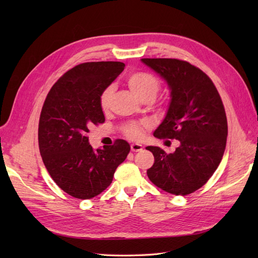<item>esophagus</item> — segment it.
<instances>
[{"mask_svg": "<svg viewBox=\"0 0 258 258\" xmlns=\"http://www.w3.org/2000/svg\"><path fill=\"white\" fill-rule=\"evenodd\" d=\"M130 147H131V151L132 152H140V151L143 150V145L142 144H139V143L131 144Z\"/></svg>", "mask_w": 258, "mask_h": 258, "instance_id": "1", "label": "esophagus"}]
</instances>
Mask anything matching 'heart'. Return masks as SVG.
I'll list each match as a JSON object with an SVG mask.
<instances>
[{"instance_id":"obj_1","label":"heart","mask_w":258,"mask_h":258,"mask_svg":"<svg viewBox=\"0 0 258 258\" xmlns=\"http://www.w3.org/2000/svg\"><path fill=\"white\" fill-rule=\"evenodd\" d=\"M127 85L130 90L141 100L152 99L155 97L160 89V83L156 77L146 72H135L127 77ZM114 93L113 86H108L100 95V107L101 110L106 112L110 107L111 100ZM147 126L145 121H129L123 126V134L131 140L141 139L143 130Z\"/></svg>"}]
</instances>
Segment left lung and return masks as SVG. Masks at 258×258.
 <instances>
[{
	"label": "left lung",
	"mask_w": 258,
	"mask_h": 258,
	"mask_svg": "<svg viewBox=\"0 0 258 258\" xmlns=\"http://www.w3.org/2000/svg\"><path fill=\"white\" fill-rule=\"evenodd\" d=\"M141 61L170 89L167 114L154 137L179 142L170 154L157 146L146 147L155 158L147 176L162 190L186 196L204 186L222 161L228 134L222 99L210 77L188 62L165 58Z\"/></svg>",
	"instance_id": "8db88e82"
}]
</instances>
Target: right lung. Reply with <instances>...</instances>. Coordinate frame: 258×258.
<instances>
[{
	"mask_svg": "<svg viewBox=\"0 0 258 258\" xmlns=\"http://www.w3.org/2000/svg\"><path fill=\"white\" fill-rule=\"evenodd\" d=\"M123 68L116 61L79 64L46 97L38 123L40 153L54 183L74 198L90 199L106 189L130 152L124 140L95 151L87 137L92 124L104 122L100 95Z\"/></svg>",
	"mask_w": 258,
	"mask_h": 258,
	"instance_id": "add662e5",
	"label": "right lung"
}]
</instances>
